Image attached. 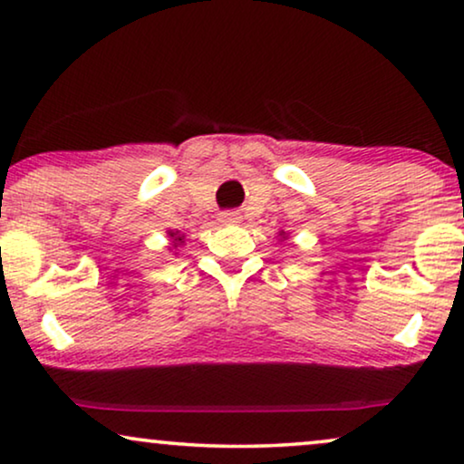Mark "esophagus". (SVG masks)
Returning <instances> with one entry per match:
<instances>
[{"label":"esophagus","mask_w":464,"mask_h":464,"mask_svg":"<svg viewBox=\"0 0 464 464\" xmlns=\"http://www.w3.org/2000/svg\"><path fill=\"white\" fill-rule=\"evenodd\" d=\"M219 221H221V224H226V226H237V224H240V221H243V215H240L238 211H224L219 215Z\"/></svg>","instance_id":"esophagus-1"}]
</instances>
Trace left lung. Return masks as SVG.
I'll return each instance as SVG.
<instances>
[{
    "instance_id": "left-lung-1",
    "label": "left lung",
    "mask_w": 464,
    "mask_h": 464,
    "mask_svg": "<svg viewBox=\"0 0 464 464\" xmlns=\"http://www.w3.org/2000/svg\"><path fill=\"white\" fill-rule=\"evenodd\" d=\"M278 237H281V240H287V234H285L283 230H281V232H278Z\"/></svg>"
}]
</instances>
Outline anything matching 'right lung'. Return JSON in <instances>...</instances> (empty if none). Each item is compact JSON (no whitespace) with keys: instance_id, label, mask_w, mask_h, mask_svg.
Returning <instances> with one entry per match:
<instances>
[{"instance_id":"obj_1","label":"right lung","mask_w":464,"mask_h":464,"mask_svg":"<svg viewBox=\"0 0 464 464\" xmlns=\"http://www.w3.org/2000/svg\"><path fill=\"white\" fill-rule=\"evenodd\" d=\"M169 238H170V249H177V246L183 245V234L179 232H169Z\"/></svg>"}]
</instances>
